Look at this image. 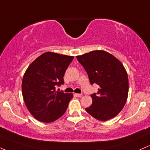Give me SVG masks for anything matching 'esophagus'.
Wrapping results in <instances>:
<instances>
[{
    "label": "esophagus",
    "mask_w": 150,
    "mask_h": 150,
    "mask_svg": "<svg viewBox=\"0 0 150 150\" xmlns=\"http://www.w3.org/2000/svg\"><path fill=\"white\" fill-rule=\"evenodd\" d=\"M75 95H76L77 97H81L82 96V93H76V94H75Z\"/></svg>",
    "instance_id": "esophagus-1"
}]
</instances>
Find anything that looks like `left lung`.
Masks as SVG:
<instances>
[{"mask_svg": "<svg viewBox=\"0 0 150 150\" xmlns=\"http://www.w3.org/2000/svg\"><path fill=\"white\" fill-rule=\"evenodd\" d=\"M85 69L90 83L99 86L91 95L92 104L86 111L100 121H107L118 115L127 102L129 93L128 75L124 66L111 54L96 50L77 56Z\"/></svg>", "mask_w": 150, "mask_h": 150, "instance_id": "8db88e82", "label": "left lung"}]
</instances>
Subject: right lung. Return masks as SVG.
Masks as SVG:
<instances>
[{
    "mask_svg": "<svg viewBox=\"0 0 150 150\" xmlns=\"http://www.w3.org/2000/svg\"><path fill=\"white\" fill-rule=\"evenodd\" d=\"M73 57L46 52L38 57L23 75V100L31 115L40 122L50 123L67 110L71 93L56 91L64 83V76Z\"/></svg>",
    "mask_w": 150,
    "mask_h": 150,
    "instance_id": "obj_1",
    "label": "right lung"
}]
</instances>
